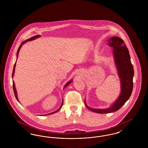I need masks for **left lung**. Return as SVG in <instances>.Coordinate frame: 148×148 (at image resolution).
Returning a JSON list of instances; mask_svg holds the SVG:
<instances>
[{"mask_svg":"<svg viewBox=\"0 0 148 148\" xmlns=\"http://www.w3.org/2000/svg\"><path fill=\"white\" fill-rule=\"evenodd\" d=\"M107 42L109 46L113 48L114 59L120 79L121 92L115 102L106 109L90 108L87 106L85 100V105L88 109L100 114L112 113L118 110L129 99L133 88L134 68L125 44L118 36L111 37Z\"/></svg>","mask_w":148,"mask_h":148,"instance_id":"obj_1","label":"left lung"}]
</instances>
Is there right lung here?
I'll return each mask as SVG.
<instances>
[{
  "label": "right lung",
  "instance_id": "right-lung-1",
  "mask_svg": "<svg viewBox=\"0 0 148 148\" xmlns=\"http://www.w3.org/2000/svg\"><path fill=\"white\" fill-rule=\"evenodd\" d=\"M40 35H35L34 36H33V37H32V38H30V39H27V40H25V41H24L23 42H21V45L19 46V48H18V51H17V54H16V60H17V58H18V54H19V50L21 49V46L24 44V43H25V42H28V41H30V40H34V39H35L36 38H39V37H40ZM15 65H16V62H15V63L14 64V68H13V73H12V78L13 77V76H14V71H15ZM72 82V80H71L70 81H69L66 84L64 85V89L65 88H66L68 85L70 84ZM13 90H14V95H15V98L16 99V100H18V101H19V100H18V97H17V92H16V89H15V84H14V81H13ZM63 100H62V105L61 106H60V108L58 109V110H56L55 112H52V113H50V114H45V115H50V114H54V113H56L57 112H58L61 108H62V106H63Z\"/></svg>",
  "mask_w": 148,
  "mask_h": 148
}]
</instances>
